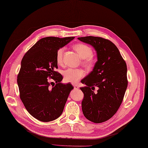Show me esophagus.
<instances>
[{"instance_id": "34e87169", "label": "esophagus", "mask_w": 148, "mask_h": 148, "mask_svg": "<svg viewBox=\"0 0 148 148\" xmlns=\"http://www.w3.org/2000/svg\"><path fill=\"white\" fill-rule=\"evenodd\" d=\"M73 87H74V88L75 89H78V86L77 85V84H73Z\"/></svg>"}]
</instances>
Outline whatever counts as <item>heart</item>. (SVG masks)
<instances>
[{"instance_id": "b5f03b06", "label": "heart", "mask_w": 148, "mask_h": 148, "mask_svg": "<svg viewBox=\"0 0 148 148\" xmlns=\"http://www.w3.org/2000/svg\"><path fill=\"white\" fill-rule=\"evenodd\" d=\"M74 50L82 59V63L86 67L90 69L95 65V59L93 57V49L89 46L84 43H77L73 46ZM64 48H60L56 53V61L58 65L62 64V57ZM85 75V72L82 69L69 68L63 72V76L66 82L76 83Z\"/></svg>"}]
</instances>
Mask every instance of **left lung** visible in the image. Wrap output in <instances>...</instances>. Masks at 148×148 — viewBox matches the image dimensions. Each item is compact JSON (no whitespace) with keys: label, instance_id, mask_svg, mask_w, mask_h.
<instances>
[{"label":"left lung","instance_id":"left-lung-1","mask_svg":"<svg viewBox=\"0 0 148 148\" xmlns=\"http://www.w3.org/2000/svg\"><path fill=\"white\" fill-rule=\"evenodd\" d=\"M92 46L97 52V61L93 71L81 82L84 96L83 114L90 121L99 123L113 116L120 107L128 86L127 67L116 46L109 40L99 37L78 38ZM98 88L96 92L94 90Z\"/></svg>","mask_w":148,"mask_h":148}]
</instances>
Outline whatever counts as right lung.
<instances>
[{"instance_id": "1", "label": "right lung", "mask_w": 148, "mask_h": 148, "mask_svg": "<svg viewBox=\"0 0 148 148\" xmlns=\"http://www.w3.org/2000/svg\"><path fill=\"white\" fill-rule=\"evenodd\" d=\"M74 38H43L22 58L17 75L20 97L27 111L38 121L47 122L59 117L73 89L72 84L61 82L62 76L55 69L57 51Z\"/></svg>"}]
</instances>
